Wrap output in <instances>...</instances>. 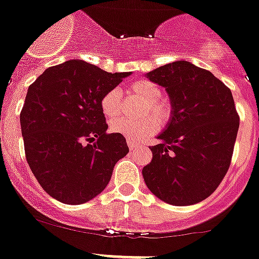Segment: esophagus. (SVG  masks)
<instances>
[{"label": "esophagus", "mask_w": 259, "mask_h": 259, "mask_svg": "<svg viewBox=\"0 0 259 259\" xmlns=\"http://www.w3.org/2000/svg\"><path fill=\"white\" fill-rule=\"evenodd\" d=\"M127 145H129L130 150H135V149H137V147H138V145L135 144L134 142H130V140H127Z\"/></svg>", "instance_id": "34e87169"}]
</instances>
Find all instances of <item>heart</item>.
<instances>
[{"mask_svg":"<svg viewBox=\"0 0 259 259\" xmlns=\"http://www.w3.org/2000/svg\"><path fill=\"white\" fill-rule=\"evenodd\" d=\"M129 92L145 102L143 114H152L143 117L139 121H132L125 117H119L110 122V130L115 134L122 135L130 142H140L150 137L159 127L160 122H165L169 117L170 110L165 101L160 100L162 91L159 87L148 79H139L129 84ZM101 111L107 119L117 116L121 110V92L117 89L110 90L100 101Z\"/></svg>","mask_w":259,"mask_h":259,"instance_id":"b5f03b06","label":"heart"}]
</instances>
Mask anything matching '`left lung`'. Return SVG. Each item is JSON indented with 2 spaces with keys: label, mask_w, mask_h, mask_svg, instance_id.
Listing matches in <instances>:
<instances>
[{
  "label": "left lung",
  "mask_w": 259,
  "mask_h": 259,
  "mask_svg": "<svg viewBox=\"0 0 259 259\" xmlns=\"http://www.w3.org/2000/svg\"><path fill=\"white\" fill-rule=\"evenodd\" d=\"M164 87L170 117L150 148L152 162L143 168L145 185L158 199L188 206L209 197L232 160L239 129L232 91L211 72L176 60L145 74Z\"/></svg>",
  "instance_id": "left-lung-1"
}]
</instances>
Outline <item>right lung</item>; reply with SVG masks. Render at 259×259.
Returning a JSON list of instances; mask_svg holds the SVG:
<instances>
[{
	"instance_id": "add662e5",
	"label": "right lung",
	"mask_w": 259,
	"mask_h": 259,
	"mask_svg": "<svg viewBox=\"0 0 259 259\" xmlns=\"http://www.w3.org/2000/svg\"><path fill=\"white\" fill-rule=\"evenodd\" d=\"M130 74L72 59L47 68L29 86L20 114L25 154L53 199L68 205L92 200L129 153L122 135L107 133L100 101Z\"/></svg>"
}]
</instances>
